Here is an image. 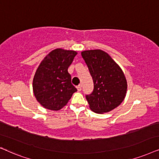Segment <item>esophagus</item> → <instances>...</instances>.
<instances>
[{
  "label": "esophagus",
  "mask_w": 159,
  "mask_h": 159,
  "mask_svg": "<svg viewBox=\"0 0 159 159\" xmlns=\"http://www.w3.org/2000/svg\"><path fill=\"white\" fill-rule=\"evenodd\" d=\"M81 87H82V86H81V84H79V85L77 86V89H78V91H81Z\"/></svg>",
  "instance_id": "esophagus-1"
}]
</instances>
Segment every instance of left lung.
Returning a JSON list of instances; mask_svg holds the SVG:
<instances>
[{"instance_id": "1", "label": "left lung", "mask_w": 159, "mask_h": 159, "mask_svg": "<svg viewBox=\"0 0 159 159\" xmlns=\"http://www.w3.org/2000/svg\"><path fill=\"white\" fill-rule=\"evenodd\" d=\"M94 83V89L86 98L90 109L97 113L116 108L125 98L127 83L120 67L106 52L89 50L81 52Z\"/></svg>"}]
</instances>
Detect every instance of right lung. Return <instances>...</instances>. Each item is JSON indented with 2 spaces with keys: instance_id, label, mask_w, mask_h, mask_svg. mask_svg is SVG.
<instances>
[{
  "instance_id": "obj_1",
  "label": "right lung",
  "mask_w": 159,
  "mask_h": 159,
  "mask_svg": "<svg viewBox=\"0 0 159 159\" xmlns=\"http://www.w3.org/2000/svg\"><path fill=\"white\" fill-rule=\"evenodd\" d=\"M76 54L75 51L57 48L38 67L33 78V92L38 102L45 108L59 111L77 91L71 84V75L67 71Z\"/></svg>"
}]
</instances>
